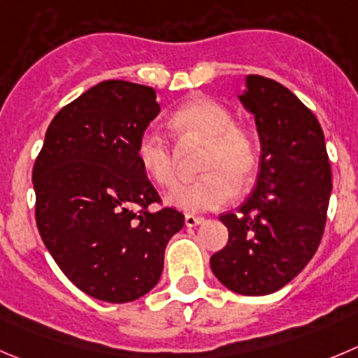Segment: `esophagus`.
Instances as JSON below:
<instances>
[{"label": "esophagus", "instance_id": "esophagus-1", "mask_svg": "<svg viewBox=\"0 0 358 358\" xmlns=\"http://www.w3.org/2000/svg\"><path fill=\"white\" fill-rule=\"evenodd\" d=\"M200 223H203L202 216H193V214H186V216H185V224L188 228L196 227V224H200Z\"/></svg>", "mask_w": 358, "mask_h": 358}]
</instances>
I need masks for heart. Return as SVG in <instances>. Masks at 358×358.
Returning <instances> with one entry per match:
<instances>
[{
	"label": "heart",
	"instance_id": "1",
	"mask_svg": "<svg viewBox=\"0 0 358 358\" xmlns=\"http://www.w3.org/2000/svg\"><path fill=\"white\" fill-rule=\"evenodd\" d=\"M170 126L182 138L206 144L200 170L203 176L177 186L166 202L186 213H203L224 206L236 196L237 186L253 181L258 169V148L253 135L234 122V114L220 101L195 98L170 117ZM137 158L149 179L162 188L177 182L176 156L169 141L156 130L138 137Z\"/></svg>",
	"mask_w": 358,
	"mask_h": 358
}]
</instances>
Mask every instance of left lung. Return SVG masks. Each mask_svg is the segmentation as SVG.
Masks as SVG:
<instances>
[{"instance_id": "8db88e82", "label": "left lung", "mask_w": 358, "mask_h": 358, "mask_svg": "<svg viewBox=\"0 0 358 358\" xmlns=\"http://www.w3.org/2000/svg\"><path fill=\"white\" fill-rule=\"evenodd\" d=\"M239 100L255 115L260 166L246 202L220 216L228 243L210 257V268L228 290L267 295L290 283L315 257L332 172L318 119L283 84L248 75Z\"/></svg>"}]
</instances>
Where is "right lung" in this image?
Masks as SVG:
<instances>
[{
  "instance_id": "1",
  "label": "right lung",
  "mask_w": 358,
  "mask_h": 358,
  "mask_svg": "<svg viewBox=\"0 0 358 358\" xmlns=\"http://www.w3.org/2000/svg\"><path fill=\"white\" fill-rule=\"evenodd\" d=\"M159 114L149 86L103 80L54 115L33 166L43 244L75 287L122 304L156 287L170 237L185 224L159 203L137 158L138 137Z\"/></svg>"
}]
</instances>
